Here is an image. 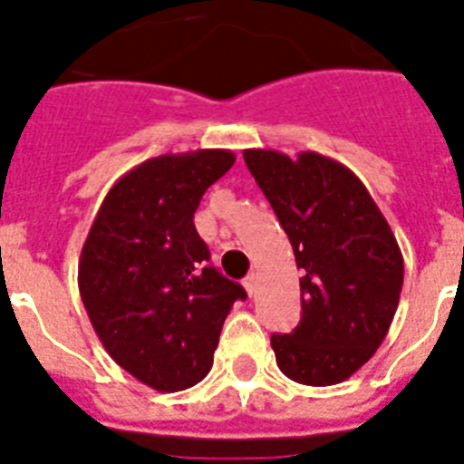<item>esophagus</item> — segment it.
<instances>
[{
	"mask_svg": "<svg viewBox=\"0 0 464 464\" xmlns=\"http://www.w3.org/2000/svg\"><path fill=\"white\" fill-rule=\"evenodd\" d=\"M243 285H245V291H247V295H255V291H257V276H255V274H250V276H245V281H243Z\"/></svg>",
	"mask_w": 464,
	"mask_h": 464,
	"instance_id": "obj_1",
	"label": "esophagus"
}]
</instances>
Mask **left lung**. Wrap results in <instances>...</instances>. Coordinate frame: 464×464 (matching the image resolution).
<instances>
[{"instance_id":"8db88e82","label":"left lung","mask_w":464,"mask_h":464,"mask_svg":"<svg viewBox=\"0 0 464 464\" xmlns=\"http://www.w3.org/2000/svg\"><path fill=\"white\" fill-rule=\"evenodd\" d=\"M295 252L303 317L271 336L278 369L304 386L345 382L382 345L402 291V255L364 183L317 152L245 150Z\"/></svg>"}]
</instances>
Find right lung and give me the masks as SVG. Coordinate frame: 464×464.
I'll list each match as a JSON object with an SVG mask.
<instances>
[{
	"mask_svg": "<svg viewBox=\"0 0 464 464\" xmlns=\"http://www.w3.org/2000/svg\"><path fill=\"white\" fill-rule=\"evenodd\" d=\"M231 150L142 161L102 202L78 262V288L111 360L154 391H183L212 369L243 285L209 266L193 217L233 167Z\"/></svg>",
	"mask_w": 464,
	"mask_h": 464,
	"instance_id": "obj_1",
	"label": "right lung"
}]
</instances>
